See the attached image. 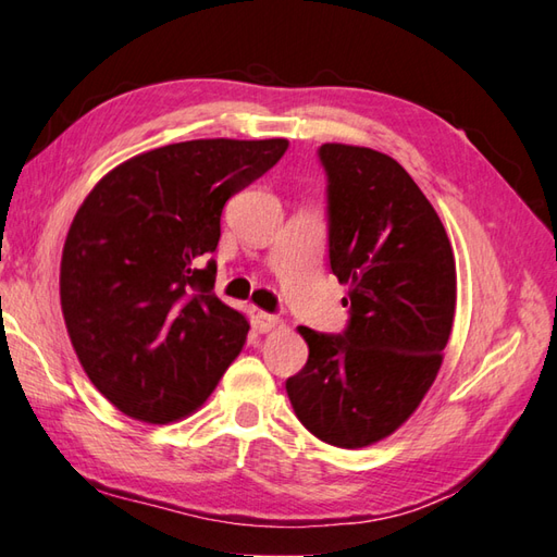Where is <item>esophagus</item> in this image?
<instances>
[{
    "instance_id": "1",
    "label": "esophagus",
    "mask_w": 557,
    "mask_h": 557,
    "mask_svg": "<svg viewBox=\"0 0 557 557\" xmlns=\"http://www.w3.org/2000/svg\"><path fill=\"white\" fill-rule=\"evenodd\" d=\"M253 323H256V330H260V333H270V330H275L280 325V318L272 315V313H265V311H258L256 318H253Z\"/></svg>"
}]
</instances>
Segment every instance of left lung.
<instances>
[{
	"label": "left lung",
	"mask_w": 557,
	"mask_h": 557,
	"mask_svg": "<svg viewBox=\"0 0 557 557\" xmlns=\"http://www.w3.org/2000/svg\"><path fill=\"white\" fill-rule=\"evenodd\" d=\"M330 268L349 287L342 335L299 327L309 361L287 377L297 419L323 443L366 447L429 393L453 333V246L429 198L385 152L325 144Z\"/></svg>",
	"instance_id": "8db88e82"
}]
</instances>
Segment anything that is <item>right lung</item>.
I'll use <instances>...</instances> for the list:
<instances>
[{
	"mask_svg": "<svg viewBox=\"0 0 557 557\" xmlns=\"http://www.w3.org/2000/svg\"><path fill=\"white\" fill-rule=\"evenodd\" d=\"M285 138H200L122 162L83 200L59 297L90 383L126 417L196 411L242 351L248 321L215 297L227 200L285 156Z\"/></svg>",
	"mask_w": 557,
	"mask_h": 557,
	"instance_id": "add662e5",
	"label": "right lung"
}]
</instances>
